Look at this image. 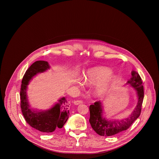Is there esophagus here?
Wrapping results in <instances>:
<instances>
[{
  "label": "esophagus",
  "instance_id": "obj_1",
  "mask_svg": "<svg viewBox=\"0 0 159 159\" xmlns=\"http://www.w3.org/2000/svg\"><path fill=\"white\" fill-rule=\"evenodd\" d=\"M74 103L75 105H78V104H82L83 101L82 100H77V101H74Z\"/></svg>",
  "mask_w": 159,
  "mask_h": 159
}]
</instances>
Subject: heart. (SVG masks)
I'll use <instances>...</instances> for the list:
<instances>
[{
    "label": "heart",
    "instance_id": "obj_1",
    "mask_svg": "<svg viewBox=\"0 0 159 159\" xmlns=\"http://www.w3.org/2000/svg\"><path fill=\"white\" fill-rule=\"evenodd\" d=\"M115 79L116 75L111 73L110 69L105 66L95 67L89 70L85 77V80L90 83L101 82L96 87V93L100 96L104 94L107 91Z\"/></svg>",
    "mask_w": 159,
    "mask_h": 159
}]
</instances>
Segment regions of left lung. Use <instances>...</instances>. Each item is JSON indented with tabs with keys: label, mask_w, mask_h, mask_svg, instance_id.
I'll list each match as a JSON object with an SVG mask.
<instances>
[{
	"label": "left lung",
	"mask_w": 159,
	"mask_h": 159,
	"mask_svg": "<svg viewBox=\"0 0 159 159\" xmlns=\"http://www.w3.org/2000/svg\"><path fill=\"white\" fill-rule=\"evenodd\" d=\"M126 84L134 88L138 96L137 105L131 115L128 118L122 120H107L102 118V107L100 101H96L94 104L90 105L89 122L93 129L98 134L104 137H109L124 131L128 129L140 115L144 98V90L142 80L137 72H131V77Z\"/></svg>",
	"instance_id": "obj_1"
}]
</instances>
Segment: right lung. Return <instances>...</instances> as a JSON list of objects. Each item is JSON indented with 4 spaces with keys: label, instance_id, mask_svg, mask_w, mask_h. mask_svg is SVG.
Instances as JSON below:
<instances>
[{
    "label": "right lung",
    "instance_id": "add662e5",
    "mask_svg": "<svg viewBox=\"0 0 159 159\" xmlns=\"http://www.w3.org/2000/svg\"><path fill=\"white\" fill-rule=\"evenodd\" d=\"M50 69L47 61L39 60L34 62L26 71L20 90V109L26 121L32 128L44 133H51L61 128L69 116V106L65 98L58 100V102L46 111H38L30 109L26 96V89L30 80L38 73Z\"/></svg>",
    "mask_w": 159,
    "mask_h": 159
}]
</instances>
